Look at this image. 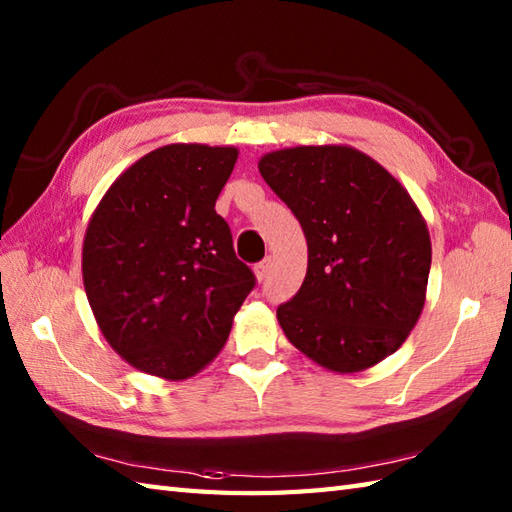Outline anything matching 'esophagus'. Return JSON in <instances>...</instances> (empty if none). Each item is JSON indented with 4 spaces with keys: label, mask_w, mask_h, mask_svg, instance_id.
Masks as SVG:
<instances>
[{
    "label": "esophagus",
    "mask_w": 512,
    "mask_h": 512,
    "mask_svg": "<svg viewBox=\"0 0 512 512\" xmlns=\"http://www.w3.org/2000/svg\"><path fill=\"white\" fill-rule=\"evenodd\" d=\"M270 264H273V262H270V257H266L264 262H259V264L255 266V275H257V279H259V281H264V279L268 277V273H270Z\"/></svg>",
    "instance_id": "obj_1"
}]
</instances>
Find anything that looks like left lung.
<instances>
[{"label": "left lung", "mask_w": 512, "mask_h": 512, "mask_svg": "<svg viewBox=\"0 0 512 512\" xmlns=\"http://www.w3.org/2000/svg\"><path fill=\"white\" fill-rule=\"evenodd\" d=\"M259 173L308 242L306 279L277 308L288 341L339 374L394 354L418 323L431 268L429 228L407 189L347 145L270 151Z\"/></svg>", "instance_id": "8db88e82"}]
</instances>
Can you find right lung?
Returning a JSON list of instances; mask_svg holds the SVG:
<instances>
[{
  "mask_svg": "<svg viewBox=\"0 0 512 512\" xmlns=\"http://www.w3.org/2000/svg\"><path fill=\"white\" fill-rule=\"evenodd\" d=\"M235 162V147L165 145L125 169L92 213L85 295L107 343L140 372L198 374L255 288L215 213Z\"/></svg>",
  "mask_w": 512,
  "mask_h": 512,
  "instance_id": "add662e5",
  "label": "right lung"
}]
</instances>
